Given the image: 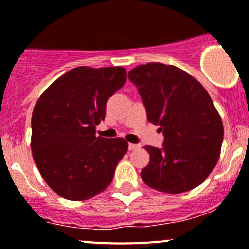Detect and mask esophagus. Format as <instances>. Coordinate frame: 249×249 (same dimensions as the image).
Wrapping results in <instances>:
<instances>
[{
	"label": "esophagus",
	"instance_id": "obj_1",
	"mask_svg": "<svg viewBox=\"0 0 249 249\" xmlns=\"http://www.w3.org/2000/svg\"><path fill=\"white\" fill-rule=\"evenodd\" d=\"M138 148H140V144H132V143L129 144V150H136Z\"/></svg>",
	"mask_w": 249,
	"mask_h": 249
}]
</instances>
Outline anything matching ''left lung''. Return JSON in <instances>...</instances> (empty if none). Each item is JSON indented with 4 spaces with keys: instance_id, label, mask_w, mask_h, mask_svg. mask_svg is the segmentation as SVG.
Masks as SVG:
<instances>
[{
    "instance_id": "obj_1",
    "label": "left lung",
    "mask_w": 249,
    "mask_h": 249,
    "mask_svg": "<svg viewBox=\"0 0 249 249\" xmlns=\"http://www.w3.org/2000/svg\"><path fill=\"white\" fill-rule=\"evenodd\" d=\"M130 81L138 88L148 122L164 136L161 149L145 145L150 160L141 172L149 187L182 193L199 186L221 154L223 123L205 88L186 71L163 63L133 68Z\"/></svg>"
}]
</instances>
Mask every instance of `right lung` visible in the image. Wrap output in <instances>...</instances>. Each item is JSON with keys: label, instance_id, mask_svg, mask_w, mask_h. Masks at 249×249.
I'll list each match as a JSON object with an SVG mask.
<instances>
[{"label": "right lung", "instance_id": "obj_1", "mask_svg": "<svg viewBox=\"0 0 249 249\" xmlns=\"http://www.w3.org/2000/svg\"><path fill=\"white\" fill-rule=\"evenodd\" d=\"M126 82L123 67H77L40 95L32 113L35 162L54 192L87 200L106 190L127 151L124 138L95 136L107 100Z\"/></svg>", "mask_w": 249, "mask_h": 249}]
</instances>
